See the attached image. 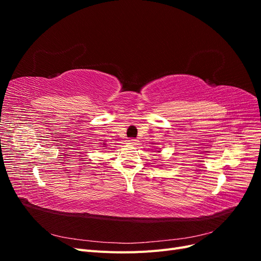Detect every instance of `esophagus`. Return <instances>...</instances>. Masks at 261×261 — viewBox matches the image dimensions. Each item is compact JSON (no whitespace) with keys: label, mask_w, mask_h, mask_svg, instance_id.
<instances>
[{"label":"esophagus","mask_w":261,"mask_h":261,"mask_svg":"<svg viewBox=\"0 0 261 261\" xmlns=\"http://www.w3.org/2000/svg\"><path fill=\"white\" fill-rule=\"evenodd\" d=\"M127 141H128V144H130V145H136L137 144V139H135V138H129Z\"/></svg>","instance_id":"34e87169"}]
</instances>
